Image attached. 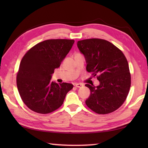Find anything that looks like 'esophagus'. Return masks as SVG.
<instances>
[{"label": "esophagus", "instance_id": "34e87169", "mask_svg": "<svg viewBox=\"0 0 148 148\" xmlns=\"http://www.w3.org/2000/svg\"><path fill=\"white\" fill-rule=\"evenodd\" d=\"M75 86L76 88H81L83 86V84H81V83H76L75 84Z\"/></svg>", "mask_w": 148, "mask_h": 148}]
</instances>
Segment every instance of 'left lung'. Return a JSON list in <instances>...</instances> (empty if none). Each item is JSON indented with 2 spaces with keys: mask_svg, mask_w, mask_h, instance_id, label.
I'll list each match as a JSON object with an SVG mask.
<instances>
[{
  "mask_svg": "<svg viewBox=\"0 0 148 148\" xmlns=\"http://www.w3.org/2000/svg\"><path fill=\"white\" fill-rule=\"evenodd\" d=\"M77 45L85 57L86 71L100 82L97 86L85 84L91 92L86 106L99 114L114 112L125 101L131 86L126 57L120 49L104 39L81 40Z\"/></svg>",
  "mask_w": 148,
  "mask_h": 148,
  "instance_id": "obj_1",
  "label": "left lung"
}]
</instances>
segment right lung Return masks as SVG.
<instances>
[{
	"label": "right lung",
	"mask_w": 148,
	"mask_h": 148,
	"mask_svg": "<svg viewBox=\"0 0 148 148\" xmlns=\"http://www.w3.org/2000/svg\"><path fill=\"white\" fill-rule=\"evenodd\" d=\"M74 42L73 39H49L37 44L20 62L16 76L18 92L23 103L32 111L48 114L64 103L73 84L51 81Z\"/></svg>",
	"instance_id": "1"
}]
</instances>
